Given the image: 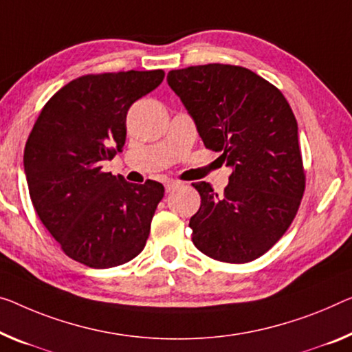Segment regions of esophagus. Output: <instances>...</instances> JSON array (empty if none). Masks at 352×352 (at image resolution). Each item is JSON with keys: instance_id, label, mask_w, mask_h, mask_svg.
<instances>
[{"instance_id": "1", "label": "esophagus", "mask_w": 352, "mask_h": 352, "mask_svg": "<svg viewBox=\"0 0 352 352\" xmlns=\"http://www.w3.org/2000/svg\"><path fill=\"white\" fill-rule=\"evenodd\" d=\"M177 184H179L177 181H166V182H165V190H166V192H171L173 188H175V187L177 186Z\"/></svg>"}]
</instances>
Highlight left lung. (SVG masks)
<instances>
[{
    "instance_id": "obj_1",
    "label": "left lung",
    "mask_w": 352,
    "mask_h": 352,
    "mask_svg": "<svg viewBox=\"0 0 352 352\" xmlns=\"http://www.w3.org/2000/svg\"><path fill=\"white\" fill-rule=\"evenodd\" d=\"M166 82L206 148L232 170L223 195L193 184L201 206L190 219L204 255L248 263L289 228L305 188L297 121L283 94L245 67L206 64L171 70Z\"/></svg>"
}]
</instances>
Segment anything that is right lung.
Masks as SVG:
<instances>
[{
    "instance_id": "obj_1",
    "label": "right lung",
    "mask_w": 352,
    "mask_h": 352,
    "mask_svg": "<svg viewBox=\"0 0 352 352\" xmlns=\"http://www.w3.org/2000/svg\"><path fill=\"white\" fill-rule=\"evenodd\" d=\"M164 77L129 70L72 80L30 133L23 166L32 206L64 253L85 266H120L146 245L164 186L127 182L102 166L122 151L129 108Z\"/></svg>"
}]
</instances>
